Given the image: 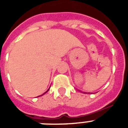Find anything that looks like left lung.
I'll use <instances>...</instances> for the list:
<instances>
[{
  "mask_svg": "<svg viewBox=\"0 0 128 128\" xmlns=\"http://www.w3.org/2000/svg\"><path fill=\"white\" fill-rule=\"evenodd\" d=\"M79 91L81 92H83L80 91V90H79ZM83 94H92V93H86V92H83Z\"/></svg>",
  "mask_w": 128,
  "mask_h": 128,
  "instance_id": "1",
  "label": "left lung"
}]
</instances>
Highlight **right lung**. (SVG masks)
I'll use <instances>...</instances> for the list:
<instances>
[{
	"mask_svg": "<svg viewBox=\"0 0 128 128\" xmlns=\"http://www.w3.org/2000/svg\"><path fill=\"white\" fill-rule=\"evenodd\" d=\"M50 88H48V90H46V92H45V93H44V94H42V95H39V96H37V97H38V96H42V95H44V94H46V92H48V90H50Z\"/></svg>",
	"mask_w": 128,
	"mask_h": 128,
	"instance_id": "right-lung-1",
	"label": "right lung"
}]
</instances>
